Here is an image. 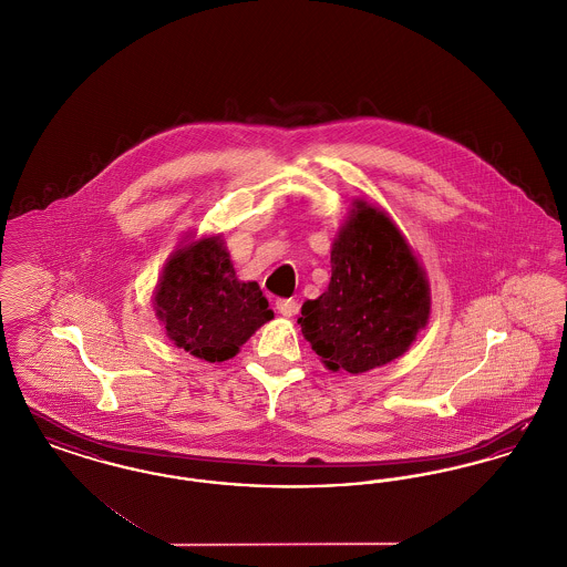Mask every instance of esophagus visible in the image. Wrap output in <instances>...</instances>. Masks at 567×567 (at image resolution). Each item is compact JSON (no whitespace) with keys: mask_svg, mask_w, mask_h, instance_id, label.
<instances>
[{"mask_svg":"<svg viewBox=\"0 0 567 567\" xmlns=\"http://www.w3.org/2000/svg\"><path fill=\"white\" fill-rule=\"evenodd\" d=\"M276 310L282 315V317H293L299 310V303L296 299H278L276 301Z\"/></svg>","mask_w":567,"mask_h":567,"instance_id":"esophagus-1","label":"esophagus"}]
</instances>
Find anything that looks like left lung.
<instances>
[{
	"instance_id": "1",
	"label": "left lung",
	"mask_w": 567,
	"mask_h": 567,
	"mask_svg": "<svg viewBox=\"0 0 567 567\" xmlns=\"http://www.w3.org/2000/svg\"><path fill=\"white\" fill-rule=\"evenodd\" d=\"M430 282L391 216L363 199L331 244V280L301 306L303 338L327 370L363 374L402 357L430 321Z\"/></svg>"
}]
</instances>
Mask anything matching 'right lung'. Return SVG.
Wrapping results in <instances>:
<instances>
[{
    "label": "right lung",
    "instance_id": "obj_1",
    "mask_svg": "<svg viewBox=\"0 0 567 567\" xmlns=\"http://www.w3.org/2000/svg\"><path fill=\"white\" fill-rule=\"evenodd\" d=\"M155 315L167 338L204 361H227L274 319L259 285L238 280L220 236L172 252L155 289Z\"/></svg>",
    "mask_w": 567,
    "mask_h": 567
}]
</instances>
